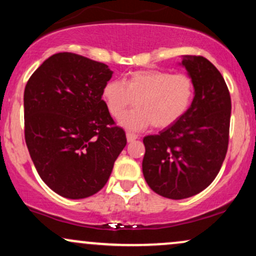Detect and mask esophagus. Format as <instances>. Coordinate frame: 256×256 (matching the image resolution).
I'll return each instance as SVG.
<instances>
[{"mask_svg": "<svg viewBox=\"0 0 256 256\" xmlns=\"http://www.w3.org/2000/svg\"><path fill=\"white\" fill-rule=\"evenodd\" d=\"M126 138H128V142H134V140H137L138 136L134 134H131V132H128V134H126Z\"/></svg>", "mask_w": 256, "mask_h": 256, "instance_id": "obj_1", "label": "esophagus"}]
</instances>
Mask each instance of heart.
I'll return each mask as SVG.
<instances>
[{"label":"heart","instance_id":"heart-1","mask_svg":"<svg viewBox=\"0 0 256 256\" xmlns=\"http://www.w3.org/2000/svg\"><path fill=\"white\" fill-rule=\"evenodd\" d=\"M194 98L192 79L185 73L158 70L136 71L124 79L110 80L102 90L106 107L113 118L120 119L136 102L137 110L122 119L128 130H142L149 125L168 128L186 113Z\"/></svg>","mask_w":256,"mask_h":256}]
</instances>
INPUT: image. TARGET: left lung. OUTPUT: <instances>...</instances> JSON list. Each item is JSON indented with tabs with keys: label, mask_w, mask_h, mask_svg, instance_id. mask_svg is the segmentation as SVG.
<instances>
[{
	"label": "left lung",
	"mask_w": 256,
	"mask_h": 256,
	"mask_svg": "<svg viewBox=\"0 0 256 256\" xmlns=\"http://www.w3.org/2000/svg\"><path fill=\"white\" fill-rule=\"evenodd\" d=\"M195 98L186 113L158 134L143 138L142 170L152 192L182 200L204 190L228 152L231 98L222 73L204 56H185Z\"/></svg>",
	"instance_id": "8db88e82"
}]
</instances>
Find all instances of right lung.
<instances>
[{
  "label": "right lung",
  "instance_id": "1",
  "mask_svg": "<svg viewBox=\"0 0 256 256\" xmlns=\"http://www.w3.org/2000/svg\"><path fill=\"white\" fill-rule=\"evenodd\" d=\"M113 72L73 52H58L34 72L24 92L25 142L38 174L66 198L98 192L126 146L102 100Z\"/></svg>",
  "mask_w": 256,
  "mask_h": 256
}]
</instances>
